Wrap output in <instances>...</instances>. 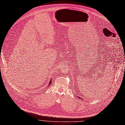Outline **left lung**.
<instances>
[{"label": "left lung", "instance_id": "obj_1", "mask_svg": "<svg viewBox=\"0 0 125 125\" xmlns=\"http://www.w3.org/2000/svg\"><path fill=\"white\" fill-rule=\"evenodd\" d=\"M78 98H80L79 97H78ZM81 99H82V98H81Z\"/></svg>", "mask_w": 125, "mask_h": 125}]
</instances>
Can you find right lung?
Listing matches in <instances>:
<instances>
[{
  "label": "right lung",
  "mask_w": 125,
  "mask_h": 125,
  "mask_svg": "<svg viewBox=\"0 0 125 125\" xmlns=\"http://www.w3.org/2000/svg\"><path fill=\"white\" fill-rule=\"evenodd\" d=\"M51 84V80H50V82H49V83L48 86H49V85L50 84Z\"/></svg>",
  "instance_id": "add662e5"
}]
</instances>
